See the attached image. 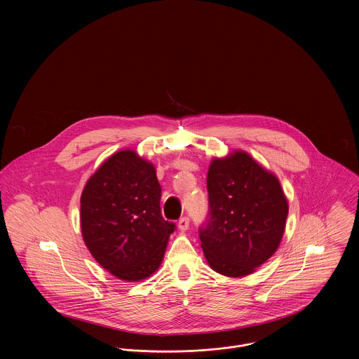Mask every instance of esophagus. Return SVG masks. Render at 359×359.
<instances>
[{
  "instance_id": "1",
  "label": "esophagus",
  "mask_w": 359,
  "mask_h": 359,
  "mask_svg": "<svg viewBox=\"0 0 359 359\" xmlns=\"http://www.w3.org/2000/svg\"><path fill=\"white\" fill-rule=\"evenodd\" d=\"M189 228V218L188 217H182V218H180V221H178V229H181V231H187Z\"/></svg>"
}]
</instances>
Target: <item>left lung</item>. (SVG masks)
I'll return each instance as SVG.
<instances>
[{"label": "left lung", "instance_id": "obj_1", "mask_svg": "<svg viewBox=\"0 0 359 359\" xmlns=\"http://www.w3.org/2000/svg\"><path fill=\"white\" fill-rule=\"evenodd\" d=\"M207 191L199 238L208 265L231 278L250 275L276 252L285 232L289 205L279 180L236 151L211 161Z\"/></svg>", "mask_w": 359, "mask_h": 359}]
</instances>
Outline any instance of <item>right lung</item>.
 Returning <instances> with one entry per match:
<instances>
[{
    "label": "right lung",
    "instance_id": "add662e5",
    "mask_svg": "<svg viewBox=\"0 0 359 359\" xmlns=\"http://www.w3.org/2000/svg\"><path fill=\"white\" fill-rule=\"evenodd\" d=\"M154 164L134 151L110 156L81 194V233L93 257L111 275L137 282L158 268L175 224L160 211Z\"/></svg>",
    "mask_w": 359,
    "mask_h": 359
}]
</instances>
